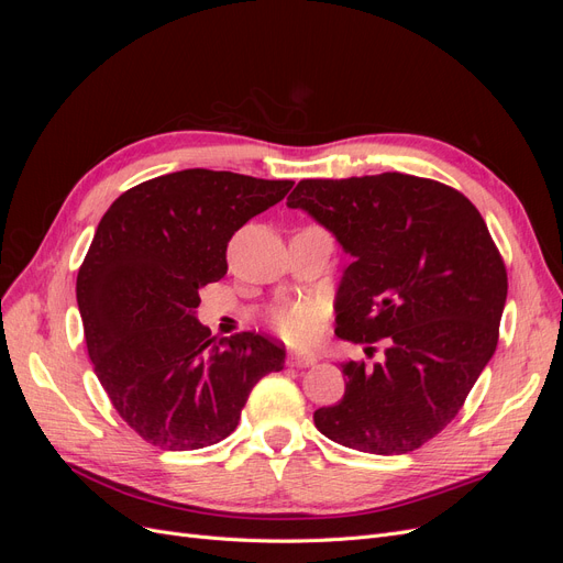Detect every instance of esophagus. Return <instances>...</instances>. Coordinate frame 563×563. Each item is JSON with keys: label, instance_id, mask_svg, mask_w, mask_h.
Returning a JSON list of instances; mask_svg holds the SVG:
<instances>
[{"label": "esophagus", "instance_id": "obj_1", "mask_svg": "<svg viewBox=\"0 0 563 563\" xmlns=\"http://www.w3.org/2000/svg\"><path fill=\"white\" fill-rule=\"evenodd\" d=\"M288 362H291V366H314L317 364V356L291 352V354H288Z\"/></svg>", "mask_w": 563, "mask_h": 563}]
</instances>
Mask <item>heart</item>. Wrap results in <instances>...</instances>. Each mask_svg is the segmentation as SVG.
I'll return each instance as SVG.
<instances>
[{
	"instance_id": "b5f03b06",
	"label": "heart",
	"mask_w": 563,
	"mask_h": 563,
	"mask_svg": "<svg viewBox=\"0 0 563 563\" xmlns=\"http://www.w3.org/2000/svg\"><path fill=\"white\" fill-rule=\"evenodd\" d=\"M269 323L286 343L310 345L319 335V310L308 302L279 305L269 312Z\"/></svg>"
}]
</instances>
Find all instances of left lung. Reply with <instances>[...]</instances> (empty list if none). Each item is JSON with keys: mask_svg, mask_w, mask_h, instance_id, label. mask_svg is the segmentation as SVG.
I'll return each instance as SVG.
<instances>
[{"mask_svg": "<svg viewBox=\"0 0 563 563\" xmlns=\"http://www.w3.org/2000/svg\"><path fill=\"white\" fill-rule=\"evenodd\" d=\"M305 209L352 255L335 298V335L385 347L345 362V395L314 411L335 444L401 455L463 408L496 352L507 269L482 213L453 187L406 174L300 180Z\"/></svg>", "mask_w": 563, "mask_h": 563, "instance_id": "8db88e82", "label": "left lung"}]
</instances>
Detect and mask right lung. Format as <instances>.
Returning <instances> with one entry per match:
<instances>
[{
	"label": "right lung",
	"instance_id": "obj_1",
	"mask_svg": "<svg viewBox=\"0 0 563 563\" xmlns=\"http://www.w3.org/2000/svg\"><path fill=\"white\" fill-rule=\"evenodd\" d=\"M294 180L185 168L119 195L77 275L84 340L114 411L147 444L197 451L230 437L249 391L284 368L261 333L216 338L199 288L225 277L228 242Z\"/></svg>",
	"mask_w": 563,
	"mask_h": 563
}]
</instances>
